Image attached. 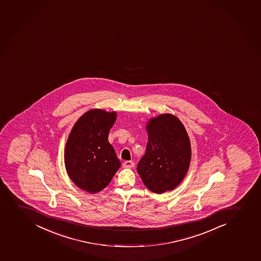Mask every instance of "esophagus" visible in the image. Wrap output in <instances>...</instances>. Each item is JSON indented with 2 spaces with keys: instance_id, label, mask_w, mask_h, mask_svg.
<instances>
[{
  "instance_id": "1",
  "label": "esophagus",
  "mask_w": 261,
  "mask_h": 261,
  "mask_svg": "<svg viewBox=\"0 0 261 261\" xmlns=\"http://www.w3.org/2000/svg\"><path fill=\"white\" fill-rule=\"evenodd\" d=\"M124 168H132V167L135 166V163L133 161H125L123 164Z\"/></svg>"
}]
</instances>
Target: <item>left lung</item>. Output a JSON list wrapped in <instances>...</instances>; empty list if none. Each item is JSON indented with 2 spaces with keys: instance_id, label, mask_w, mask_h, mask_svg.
Masks as SVG:
<instances>
[{
  "instance_id": "1",
  "label": "left lung",
  "mask_w": 261,
  "mask_h": 261,
  "mask_svg": "<svg viewBox=\"0 0 261 261\" xmlns=\"http://www.w3.org/2000/svg\"><path fill=\"white\" fill-rule=\"evenodd\" d=\"M148 142L137 171L145 187L155 194L173 190L185 177L191 160V145L183 124L170 114L151 119Z\"/></svg>"
}]
</instances>
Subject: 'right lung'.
Wrapping results in <instances>:
<instances>
[{
    "label": "right lung",
    "instance_id": "right-lung-1",
    "mask_svg": "<svg viewBox=\"0 0 261 261\" xmlns=\"http://www.w3.org/2000/svg\"><path fill=\"white\" fill-rule=\"evenodd\" d=\"M116 112L92 110L79 119L65 149V166L77 187L91 194L109 185L121 162L108 140Z\"/></svg>",
    "mask_w": 261,
    "mask_h": 261
}]
</instances>
